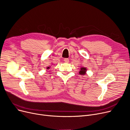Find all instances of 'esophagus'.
Instances as JSON below:
<instances>
[{
	"mask_svg": "<svg viewBox=\"0 0 130 130\" xmlns=\"http://www.w3.org/2000/svg\"><path fill=\"white\" fill-rule=\"evenodd\" d=\"M64 61L66 63H68V62H69V60L68 58H65L64 59Z\"/></svg>",
	"mask_w": 130,
	"mask_h": 130,
	"instance_id": "1",
	"label": "esophagus"
}]
</instances>
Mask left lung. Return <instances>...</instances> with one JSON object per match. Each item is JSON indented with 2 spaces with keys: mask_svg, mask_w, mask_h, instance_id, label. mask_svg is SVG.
<instances>
[{
  "mask_svg": "<svg viewBox=\"0 0 130 130\" xmlns=\"http://www.w3.org/2000/svg\"><path fill=\"white\" fill-rule=\"evenodd\" d=\"M87 69L85 67H81L80 69V71L79 72V74L81 75H85L86 74V72Z\"/></svg>",
  "mask_w": 130,
  "mask_h": 130,
  "instance_id": "left-lung-1",
  "label": "left lung"
}]
</instances>
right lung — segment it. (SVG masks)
<instances>
[{
    "label": "right lung",
    "instance_id": "obj_1",
    "mask_svg": "<svg viewBox=\"0 0 130 130\" xmlns=\"http://www.w3.org/2000/svg\"><path fill=\"white\" fill-rule=\"evenodd\" d=\"M49 69V67H47V69Z\"/></svg>",
    "mask_w": 130,
    "mask_h": 130
}]
</instances>
